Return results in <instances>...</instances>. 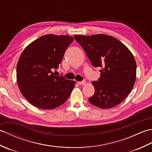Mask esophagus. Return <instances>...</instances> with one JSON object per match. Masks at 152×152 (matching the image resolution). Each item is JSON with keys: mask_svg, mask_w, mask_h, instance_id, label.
<instances>
[{"mask_svg": "<svg viewBox=\"0 0 152 152\" xmlns=\"http://www.w3.org/2000/svg\"><path fill=\"white\" fill-rule=\"evenodd\" d=\"M78 83L79 85H85L86 83V82L85 81V80H82V81H81V82H78Z\"/></svg>", "mask_w": 152, "mask_h": 152, "instance_id": "obj_1", "label": "esophagus"}]
</instances>
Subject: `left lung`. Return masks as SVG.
<instances>
[{
	"label": "left lung",
	"mask_w": 152,
	"mask_h": 152,
	"mask_svg": "<svg viewBox=\"0 0 152 152\" xmlns=\"http://www.w3.org/2000/svg\"><path fill=\"white\" fill-rule=\"evenodd\" d=\"M94 67H101V76L92 82L95 93L89 102L101 108H110L124 101L136 80L137 63L129 50L108 35H74Z\"/></svg>",
	"instance_id": "obj_1"
}]
</instances>
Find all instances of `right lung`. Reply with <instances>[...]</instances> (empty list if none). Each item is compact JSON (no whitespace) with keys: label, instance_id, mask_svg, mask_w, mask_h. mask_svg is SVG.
<instances>
[{"label":"right lung","instance_id":"right-lung-1","mask_svg":"<svg viewBox=\"0 0 152 152\" xmlns=\"http://www.w3.org/2000/svg\"><path fill=\"white\" fill-rule=\"evenodd\" d=\"M74 41L68 35L46 34L33 42L23 51L17 64L20 91L31 104L51 110L62 105L75 86L74 80L55 76L66 48Z\"/></svg>","mask_w":152,"mask_h":152}]
</instances>
